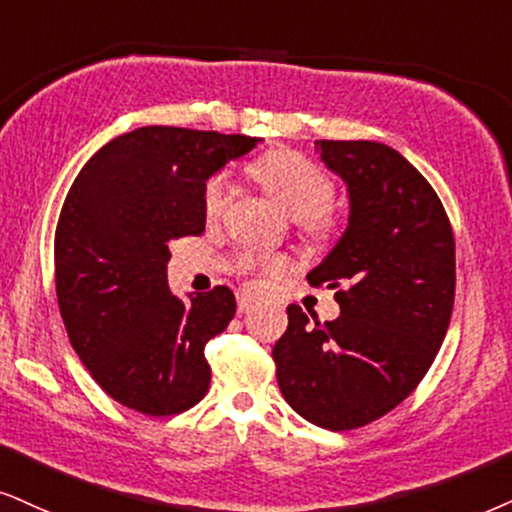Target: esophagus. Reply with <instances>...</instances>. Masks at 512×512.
I'll return each instance as SVG.
<instances>
[{
  "label": "esophagus",
  "instance_id": "esophagus-1",
  "mask_svg": "<svg viewBox=\"0 0 512 512\" xmlns=\"http://www.w3.org/2000/svg\"><path fill=\"white\" fill-rule=\"evenodd\" d=\"M251 308H254V301H251L249 296H246V294L237 296V311H239V313H242V315H244V313H249Z\"/></svg>",
  "mask_w": 512,
  "mask_h": 512
}]
</instances>
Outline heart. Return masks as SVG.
<instances>
[{
  "label": "heart",
  "instance_id": "heart-1",
  "mask_svg": "<svg viewBox=\"0 0 512 512\" xmlns=\"http://www.w3.org/2000/svg\"><path fill=\"white\" fill-rule=\"evenodd\" d=\"M263 189L296 220V227L311 242H330L337 235V218L330 211L334 182L304 156L294 151H275L261 159L254 168ZM230 204V180L225 173L213 175L204 187V216L218 220ZM239 273L258 285L261 275H282L287 270L285 258H263L251 251H239L235 258Z\"/></svg>",
  "mask_w": 512,
  "mask_h": 512
}]
</instances>
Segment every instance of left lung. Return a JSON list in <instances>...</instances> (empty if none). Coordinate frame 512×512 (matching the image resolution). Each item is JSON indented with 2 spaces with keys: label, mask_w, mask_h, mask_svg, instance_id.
<instances>
[{
  "label": "left lung",
  "mask_w": 512,
  "mask_h": 512,
  "mask_svg": "<svg viewBox=\"0 0 512 512\" xmlns=\"http://www.w3.org/2000/svg\"><path fill=\"white\" fill-rule=\"evenodd\" d=\"M349 185L351 218L308 275L342 315L320 323L292 304L273 349L282 396L332 432L380 420L413 394L444 342L456 296V239L430 182L380 142H315Z\"/></svg>",
  "instance_id": "1"
}]
</instances>
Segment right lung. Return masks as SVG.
Returning <instances> with one entry per match:
<instances>
[{
  "label": "right lung",
  "mask_w": 512,
  "mask_h": 512,
  "mask_svg": "<svg viewBox=\"0 0 512 512\" xmlns=\"http://www.w3.org/2000/svg\"><path fill=\"white\" fill-rule=\"evenodd\" d=\"M254 147L149 125L104 144L68 189L54 235L59 311L94 382L125 408L166 418L206 396L204 349L235 318V294H170L168 242L204 232L206 180Z\"/></svg>",
  "instance_id": "obj_1"
}]
</instances>
